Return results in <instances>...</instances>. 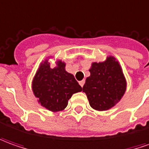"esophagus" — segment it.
Returning a JSON list of instances; mask_svg holds the SVG:
<instances>
[{"label": "esophagus", "mask_w": 149, "mask_h": 149, "mask_svg": "<svg viewBox=\"0 0 149 149\" xmlns=\"http://www.w3.org/2000/svg\"><path fill=\"white\" fill-rule=\"evenodd\" d=\"M79 84H80V86L82 87L83 86H84V84H85V81H79Z\"/></svg>", "instance_id": "34e87169"}]
</instances>
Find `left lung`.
<instances>
[{
    "instance_id": "left-lung-1",
    "label": "left lung",
    "mask_w": 149,
    "mask_h": 149,
    "mask_svg": "<svg viewBox=\"0 0 149 149\" xmlns=\"http://www.w3.org/2000/svg\"><path fill=\"white\" fill-rule=\"evenodd\" d=\"M91 76L82 88L92 109L105 111L121 100L126 90V81L116 58L109 56L104 62L92 63Z\"/></svg>"
}]
</instances>
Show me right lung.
I'll use <instances>...</instances> for the list:
<instances>
[{
    "mask_svg": "<svg viewBox=\"0 0 149 149\" xmlns=\"http://www.w3.org/2000/svg\"><path fill=\"white\" fill-rule=\"evenodd\" d=\"M56 64L51 68L47 59L41 63L32 84L38 103L52 112L63 110L72 95L82 91L74 76L65 70V63L58 60Z\"/></svg>",
    "mask_w": 149,
    "mask_h": 149,
    "instance_id": "add662e5",
    "label": "right lung"
}]
</instances>
